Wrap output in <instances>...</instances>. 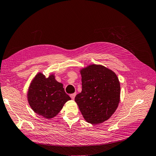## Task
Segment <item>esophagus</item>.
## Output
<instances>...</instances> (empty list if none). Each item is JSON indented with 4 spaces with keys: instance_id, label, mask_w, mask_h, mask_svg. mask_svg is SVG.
Listing matches in <instances>:
<instances>
[{
    "instance_id": "obj_1",
    "label": "esophagus",
    "mask_w": 156,
    "mask_h": 156,
    "mask_svg": "<svg viewBox=\"0 0 156 156\" xmlns=\"http://www.w3.org/2000/svg\"><path fill=\"white\" fill-rule=\"evenodd\" d=\"M76 93H73V94H70V97H71V98L73 100H74V98H75V96H76Z\"/></svg>"
}]
</instances>
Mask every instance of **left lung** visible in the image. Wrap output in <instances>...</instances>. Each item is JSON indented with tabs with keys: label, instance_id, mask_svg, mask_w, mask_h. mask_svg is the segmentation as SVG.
Listing matches in <instances>:
<instances>
[{
	"label": "left lung",
	"instance_id": "8db88e82",
	"mask_svg": "<svg viewBox=\"0 0 156 156\" xmlns=\"http://www.w3.org/2000/svg\"><path fill=\"white\" fill-rule=\"evenodd\" d=\"M82 92L75 97L84 119L96 125L111 117L120 102V86L115 74L101 65H91L80 71Z\"/></svg>",
	"mask_w": 156,
	"mask_h": 156
}]
</instances>
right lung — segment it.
<instances>
[{
    "mask_svg": "<svg viewBox=\"0 0 156 156\" xmlns=\"http://www.w3.org/2000/svg\"><path fill=\"white\" fill-rule=\"evenodd\" d=\"M27 95L33 111L48 119L57 115L65 102L71 99L54 74L46 78L41 73L33 79Z\"/></svg>",
    "mask_w": 156,
    "mask_h": 156,
    "instance_id": "1",
    "label": "right lung"
}]
</instances>
